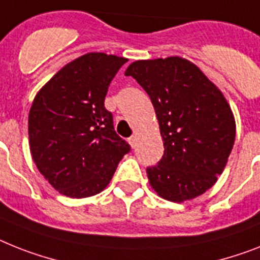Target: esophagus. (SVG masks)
<instances>
[{
	"mask_svg": "<svg viewBox=\"0 0 260 260\" xmlns=\"http://www.w3.org/2000/svg\"><path fill=\"white\" fill-rule=\"evenodd\" d=\"M128 143H130L133 149H134L135 146H137V137H135V135H132V137L128 138Z\"/></svg>",
	"mask_w": 260,
	"mask_h": 260,
	"instance_id": "34e87169",
	"label": "esophagus"
}]
</instances>
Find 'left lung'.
I'll use <instances>...</instances> for the list:
<instances>
[{"label":"left lung","instance_id":"obj_1","mask_svg":"<svg viewBox=\"0 0 260 260\" xmlns=\"http://www.w3.org/2000/svg\"><path fill=\"white\" fill-rule=\"evenodd\" d=\"M125 76L149 94L159 122L164 156L146 169L154 191L178 203L207 191L235 141V119L222 91L181 57L135 61Z\"/></svg>","mask_w":260,"mask_h":260}]
</instances>
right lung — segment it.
Returning a JSON list of instances; mask_svg holds the SVG:
<instances>
[{
  "instance_id": "1",
  "label": "right lung",
  "mask_w": 260,
  "mask_h": 260,
  "mask_svg": "<svg viewBox=\"0 0 260 260\" xmlns=\"http://www.w3.org/2000/svg\"><path fill=\"white\" fill-rule=\"evenodd\" d=\"M127 59L87 53L40 90L29 113L30 153L45 179L70 198L101 192L130 145L105 107L110 82Z\"/></svg>"
}]
</instances>
